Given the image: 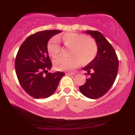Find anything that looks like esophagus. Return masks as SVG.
I'll return each mask as SVG.
<instances>
[{
    "instance_id": "34e87169",
    "label": "esophagus",
    "mask_w": 135,
    "mask_h": 135,
    "mask_svg": "<svg viewBox=\"0 0 135 135\" xmlns=\"http://www.w3.org/2000/svg\"><path fill=\"white\" fill-rule=\"evenodd\" d=\"M67 74H69V75H74L76 73H68Z\"/></svg>"
}]
</instances>
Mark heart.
Wrapping results in <instances>:
<instances>
[{"instance_id": "1", "label": "heart", "mask_w": 135, "mask_h": 135, "mask_svg": "<svg viewBox=\"0 0 135 135\" xmlns=\"http://www.w3.org/2000/svg\"><path fill=\"white\" fill-rule=\"evenodd\" d=\"M62 40L67 47L70 49V57L59 56L54 59V67L57 70H72L80 64H88L96 57L98 54V46L93 39L83 34L75 32H66L62 36ZM49 54L55 57L60 54L61 46L59 39L55 36L49 40L47 45Z\"/></svg>"}]
</instances>
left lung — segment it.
Listing matches in <instances>:
<instances>
[{"instance_id":"left-lung-1","label":"left lung","mask_w":135,"mask_h":135,"mask_svg":"<svg viewBox=\"0 0 135 135\" xmlns=\"http://www.w3.org/2000/svg\"><path fill=\"white\" fill-rule=\"evenodd\" d=\"M85 32L95 38L98 54L95 59L83 69L90 76L79 89L84 96L95 99L105 95L112 86L118 74L119 61L114 49L100 32Z\"/></svg>"}]
</instances>
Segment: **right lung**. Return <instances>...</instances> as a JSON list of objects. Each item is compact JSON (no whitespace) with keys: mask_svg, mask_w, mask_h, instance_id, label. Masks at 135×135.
<instances>
[{"mask_svg":"<svg viewBox=\"0 0 135 135\" xmlns=\"http://www.w3.org/2000/svg\"><path fill=\"white\" fill-rule=\"evenodd\" d=\"M62 32L48 30L30 35L23 42L15 61V69L19 82L23 89L35 99L49 97L56 90L65 73H48L51 61L47 45L52 36Z\"/></svg>","mask_w":135,"mask_h":135,"instance_id":"add662e5","label":"right lung"}]
</instances>
